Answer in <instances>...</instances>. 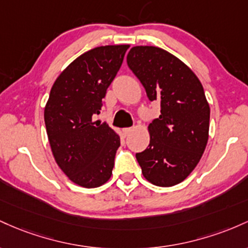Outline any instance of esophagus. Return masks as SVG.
<instances>
[{"instance_id":"1","label":"esophagus","mask_w":248,"mask_h":248,"mask_svg":"<svg viewBox=\"0 0 248 248\" xmlns=\"http://www.w3.org/2000/svg\"><path fill=\"white\" fill-rule=\"evenodd\" d=\"M133 127H126V129H123V133H124V136H129L130 133H131L132 131H133Z\"/></svg>"}]
</instances>
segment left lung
Returning a JSON list of instances; mask_svg holds the SVG:
<instances>
[{
	"label": "left lung",
	"mask_w": 248,
	"mask_h": 248,
	"mask_svg": "<svg viewBox=\"0 0 248 248\" xmlns=\"http://www.w3.org/2000/svg\"><path fill=\"white\" fill-rule=\"evenodd\" d=\"M126 63L150 101L160 102L149 125L150 144L136 155L141 173L155 186L182 183L198 165L210 130V105L197 75L179 58L152 46H133Z\"/></svg>",
	"instance_id": "1"
}]
</instances>
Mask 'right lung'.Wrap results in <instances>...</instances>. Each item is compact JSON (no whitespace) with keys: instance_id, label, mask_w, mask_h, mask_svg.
Listing matches in <instances>:
<instances>
[{"instance_id":"add662e5","label":"right lung","mask_w":248,"mask_h":248,"mask_svg":"<svg viewBox=\"0 0 248 248\" xmlns=\"http://www.w3.org/2000/svg\"><path fill=\"white\" fill-rule=\"evenodd\" d=\"M129 46H97L72 61L55 80L44 108L55 161L82 187H98L112 174L121 137L109 125L93 122V116L99 113Z\"/></svg>"}]
</instances>
